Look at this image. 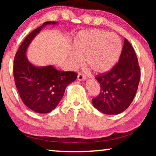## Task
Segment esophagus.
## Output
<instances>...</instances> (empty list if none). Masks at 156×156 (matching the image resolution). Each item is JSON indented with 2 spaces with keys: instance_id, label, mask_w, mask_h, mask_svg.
Returning a JSON list of instances; mask_svg holds the SVG:
<instances>
[{
  "instance_id": "esophagus-1",
  "label": "esophagus",
  "mask_w": 156,
  "mask_h": 156,
  "mask_svg": "<svg viewBox=\"0 0 156 156\" xmlns=\"http://www.w3.org/2000/svg\"><path fill=\"white\" fill-rule=\"evenodd\" d=\"M86 78H87V76H85L84 74L82 73V72H80V73H78V76H77L78 80H80V81L85 80H86Z\"/></svg>"
}]
</instances>
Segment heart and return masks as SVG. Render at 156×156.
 Masks as SVG:
<instances>
[{"label":"heart","mask_w":156,"mask_h":156,"mask_svg":"<svg viewBox=\"0 0 156 156\" xmlns=\"http://www.w3.org/2000/svg\"><path fill=\"white\" fill-rule=\"evenodd\" d=\"M121 48L120 38L115 34L89 30L77 36L70 60L74 67H79L83 65L85 59L87 67L94 72L104 73L116 65Z\"/></svg>","instance_id":"obj_1"}]
</instances>
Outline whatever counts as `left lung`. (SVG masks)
<instances>
[{
	"label": "left lung",
	"instance_id": "left-lung-1",
	"mask_svg": "<svg viewBox=\"0 0 156 156\" xmlns=\"http://www.w3.org/2000/svg\"><path fill=\"white\" fill-rule=\"evenodd\" d=\"M140 72L134 49L125 38L118 62L108 72L95 76L101 91L92 99L94 107L105 114L114 115L124 112L137 91Z\"/></svg>",
	"mask_w": 156,
	"mask_h": 156
}]
</instances>
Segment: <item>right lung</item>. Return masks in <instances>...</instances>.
Returning <instances> with one entry per match:
<instances>
[{
	"mask_svg": "<svg viewBox=\"0 0 156 156\" xmlns=\"http://www.w3.org/2000/svg\"><path fill=\"white\" fill-rule=\"evenodd\" d=\"M48 24L56 23L44 22L32 31L19 47L14 58V80L21 99L29 108L40 114L54 109L63 97L66 87L77 76L76 72L59 71L52 66L35 67L27 59L25 52L29 44Z\"/></svg>",
	"mask_w": 156,
	"mask_h": 156,
	"instance_id": "right-lung-1",
	"label": "right lung"
}]
</instances>
